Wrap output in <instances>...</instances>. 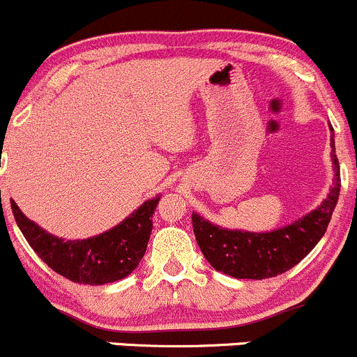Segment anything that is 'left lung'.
<instances>
[{
	"mask_svg": "<svg viewBox=\"0 0 357 357\" xmlns=\"http://www.w3.org/2000/svg\"><path fill=\"white\" fill-rule=\"evenodd\" d=\"M330 146L335 165L333 187L321 206L292 225L266 234L241 232L220 229L192 213L196 241L215 270L234 278L263 280L285 273L313 251L326 232L340 192V167L335 156L333 135L330 137Z\"/></svg>",
	"mask_w": 357,
	"mask_h": 357,
	"instance_id": "1",
	"label": "left lung"
}]
</instances>
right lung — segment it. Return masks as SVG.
Masks as SVG:
<instances>
[{
  "instance_id": "obj_1",
  "label": "right lung",
  "mask_w": 357,
  "mask_h": 357,
  "mask_svg": "<svg viewBox=\"0 0 357 357\" xmlns=\"http://www.w3.org/2000/svg\"><path fill=\"white\" fill-rule=\"evenodd\" d=\"M158 201L160 197L146 201L115 229L86 241H63L44 232L25 218L15 201L12 211L29 245L51 270L75 284L102 285L122 280L137 268L148 248Z\"/></svg>"
}]
</instances>
